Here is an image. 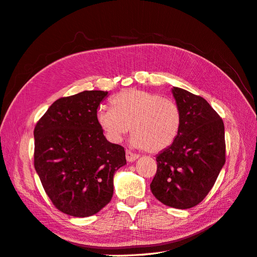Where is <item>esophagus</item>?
I'll return each instance as SVG.
<instances>
[{
  "instance_id": "esophagus-1",
  "label": "esophagus",
  "mask_w": 257,
  "mask_h": 257,
  "mask_svg": "<svg viewBox=\"0 0 257 257\" xmlns=\"http://www.w3.org/2000/svg\"><path fill=\"white\" fill-rule=\"evenodd\" d=\"M125 157H126V161H127V162H130V163L134 162V161H136V160L138 159V155H137V154H135L134 152L130 151V150H126V152H125Z\"/></svg>"
}]
</instances>
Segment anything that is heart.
<instances>
[{"mask_svg": "<svg viewBox=\"0 0 257 257\" xmlns=\"http://www.w3.org/2000/svg\"><path fill=\"white\" fill-rule=\"evenodd\" d=\"M111 109L100 108L96 121L106 137L119 143L131 131L135 148L158 153L167 149L181 128V112L172 99L138 89L124 90L114 95Z\"/></svg>", "mask_w": 257, "mask_h": 257, "instance_id": "1", "label": "heart"}]
</instances>
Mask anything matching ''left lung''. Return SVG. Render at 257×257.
<instances>
[{
    "label": "left lung",
    "instance_id": "left-lung-1",
    "mask_svg": "<svg viewBox=\"0 0 257 257\" xmlns=\"http://www.w3.org/2000/svg\"><path fill=\"white\" fill-rule=\"evenodd\" d=\"M172 93L181 112L180 133L157 155L150 189L164 205L189 209L207 196L225 164L224 123L205 98L178 87Z\"/></svg>",
    "mask_w": 257,
    "mask_h": 257
}]
</instances>
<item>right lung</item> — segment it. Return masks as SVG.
Listing matches in <instances>:
<instances>
[{"mask_svg":"<svg viewBox=\"0 0 257 257\" xmlns=\"http://www.w3.org/2000/svg\"><path fill=\"white\" fill-rule=\"evenodd\" d=\"M106 91H82L56 100L34 128V167L60 211L85 217L111 200L113 176L125 151L106 139L96 121Z\"/></svg>","mask_w":257,"mask_h":257,"instance_id":"obj_1","label":"right lung"}]
</instances>
